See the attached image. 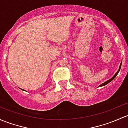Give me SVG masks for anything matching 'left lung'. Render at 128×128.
<instances>
[{
  "instance_id": "obj_1",
  "label": "left lung",
  "mask_w": 128,
  "mask_h": 128,
  "mask_svg": "<svg viewBox=\"0 0 128 128\" xmlns=\"http://www.w3.org/2000/svg\"><path fill=\"white\" fill-rule=\"evenodd\" d=\"M121 66H122V63H121V64H120V68H119V69H118V70L117 71V72H116V74H115V75H114V76H113V77H112V78H111V79H110V80H107V82H104V83H102V84H100V85H99V86H105V85H106V84H108V83H110V82H112V80H114V78H115V77H116V75H118V72H120V68H121Z\"/></svg>"
}]
</instances>
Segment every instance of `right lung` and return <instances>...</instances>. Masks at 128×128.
Listing matches in <instances>:
<instances>
[{
	"label": "right lung",
	"mask_w": 128,
	"mask_h": 128,
	"mask_svg": "<svg viewBox=\"0 0 128 128\" xmlns=\"http://www.w3.org/2000/svg\"><path fill=\"white\" fill-rule=\"evenodd\" d=\"M21 90H22V89H21Z\"/></svg>",
	"instance_id": "right-lung-1"
}]
</instances>
